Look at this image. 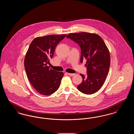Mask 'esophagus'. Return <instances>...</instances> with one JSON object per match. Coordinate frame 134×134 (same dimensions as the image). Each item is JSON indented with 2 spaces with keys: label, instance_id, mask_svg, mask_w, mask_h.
Instances as JSON below:
<instances>
[{
  "label": "esophagus",
  "instance_id": "obj_1",
  "mask_svg": "<svg viewBox=\"0 0 134 134\" xmlns=\"http://www.w3.org/2000/svg\"><path fill=\"white\" fill-rule=\"evenodd\" d=\"M67 74H68L69 76H74V75H75V74H74V73H67Z\"/></svg>",
  "mask_w": 134,
  "mask_h": 134
}]
</instances>
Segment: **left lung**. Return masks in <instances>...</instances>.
<instances>
[{
	"label": "left lung",
	"instance_id": "8db88e82",
	"mask_svg": "<svg viewBox=\"0 0 134 134\" xmlns=\"http://www.w3.org/2000/svg\"><path fill=\"white\" fill-rule=\"evenodd\" d=\"M73 41L81 49L80 62L87 60V74H80L83 81L77 89L86 94H91L102 87L108 76L110 58L108 49L102 38L96 34L71 33L66 37Z\"/></svg>",
	"mask_w": 134,
	"mask_h": 134
}]
</instances>
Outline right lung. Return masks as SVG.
I'll list each match as a JSON object with an SVG mask.
<instances>
[{"instance_id":"obj_1","label":"right lung","mask_w":134,"mask_h":134,"mask_svg":"<svg viewBox=\"0 0 134 134\" xmlns=\"http://www.w3.org/2000/svg\"><path fill=\"white\" fill-rule=\"evenodd\" d=\"M66 35H48L33 40L26 53L25 68L29 80L38 93L49 96L57 90L63 73L52 69L47 64L56 47Z\"/></svg>"}]
</instances>
